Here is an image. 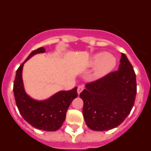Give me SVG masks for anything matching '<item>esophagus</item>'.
Listing matches in <instances>:
<instances>
[{
	"instance_id": "1",
	"label": "esophagus",
	"mask_w": 151,
	"mask_h": 151,
	"mask_svg": "<svg viewBox=\"0 0 151 151\" xmlns=\"http://www.w3.org/2000/svg\"><path fill=\"white\" fill-rule=\"evenodd\" d=\"M84 90V86L83 85H79L78 87V88H77V93H78V94L79 95L80 93L82 91Z\"/></svg>"
}]
</instances>
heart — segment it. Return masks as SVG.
<instances>
[{
  "label": "heart",
  "mask_w": 151,
  "mask_h": 151,
  "mask_svg": "<svg viewBox=\"0 0 151 151\" xmlns=\"http://www.w3.org/2000/svg\"><path fill=\"white\" fill-rule=\"evenodd\" d=\"M116 58L111 54L100 52L94 54L89 60V66L94 68L93 77L101 78L113 71L116 66Z\"/></svg>",
  "instance_id": "1"
}]
</instances>
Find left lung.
Wrapping results in <instances>:
<instances>
[{"label": "left lung", "instance_id": "8db88e82", "mask_svg": "<svg viewBox=\"0 0 151 151\" xmlns=\"http://www.w3.org/2000/svg\"><path fill=\"white\" fill-rule=\"evenodd\" d=\"M136 76L125 54H121L119 70L86 84L80 94L86 125L94 131L117 127L128 116L135 101Z\"/></svg>", "mask_w": 151, "mask_h": 151}]
</instances>
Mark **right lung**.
<instances>
[{"instance_id":"1","label":"right lung","mask_w":151,"mask_h":151,"mask_svg":"<svg viewBox=\"0 0 151 151\" xmlns=\"http://www.w3.org/2000/svg\"><path fill=\"white\" fill-rule=\"evenodd\" d=\"M45 52L44 47L33 50L19 66L13 84V93L19 111L28 123L40 130L54 132L62 126L68 107L78 94L77 87L69 91H58L43 101L33 99L26 94L22 75L24 63L35 54Z\"/></svg>"}]
</instances>
